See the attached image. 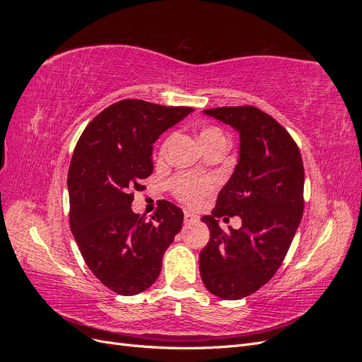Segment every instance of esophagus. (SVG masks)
Instances as JSON below:
<instances>
[{
	"label": "esophagus",
	"mask_w": 362,
	"mask_h": 362,
	"mask_svg": "<svg viewBox=\"0 0 362 362\" xmlns=\"http://www.w3.org/2000/svg\"><path fill=\"white\" fill-rule=\"evenodd\" d=\"M184 222H185V223H194V222H198V216H194V214L190 213V211H185V213H184Z\"/></svg>",
	"instance_id": "obj_1"
}]
</instances>
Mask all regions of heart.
<instances>
[{
    "label": "heart",
    "instance_id": "1",
    "mask_svg": "<svg viewBox=\"0 0 362 362\" xmlns=\"http://www.w3.org/2000/svg\"><path fill=\"white\" fill-rule=\"evenodd\" d=\"M216 139H225V136L221 129L214 128V127L202 129L199 134V140L202 145L208 144V141H211V140H216ZM166 146H168V144L163 145L161 156L166 152ZM173 187L182 201L193 204L198 201L202 194H205L213 187V181L208 178H194V177H190V175H181V177L175 180Z\"/></svg>",
    "mask_w": 362,
    "mask_h": 362
}]
</instances>
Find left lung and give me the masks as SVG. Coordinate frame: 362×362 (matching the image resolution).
<instances>
[{
  "instance_id": "1",
  "label": "left lung",
  "mask_w": 362,
  "mask_h": 362,
  "mask_svg": "<svg viewBox=\"0 0 362 362\" xmlns=\"http://www.w3.org/2000/svg\"><path fill=\"white\" fill-rule=\"evenodd\" d=\"M202 113L234 128L240 137L237 166L217 196V208L201 218L210 229V242L199 254L206 290L235 300L270 281L287 255L303 213V163L287 131L255 107ZM222 215H238L243 228L223 233L215 218Z\"/></svg>"
}]
</instances>
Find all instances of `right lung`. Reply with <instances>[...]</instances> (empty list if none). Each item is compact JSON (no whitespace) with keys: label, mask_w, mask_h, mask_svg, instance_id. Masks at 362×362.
Returning a JSON list of instances; mask_svg holds the SVG:
<instances>
[{"label":"right lung","mask_w":362,"mask_h":362,"mask_svg":"<svg viewBox=\"0 0 362 362\" xmlns=\"http://www.w3.org/2000/svg\"><path fill=\"white\" fill-rule=\"evenodd\" d=\"M193 112L124 100L98 115L75 146L68 173L71 231L87 267L105 287L134 296L161 272L184 213L160 201L151 221L131 210L133 192L154 170L152 145Z\"/></svg>","instance_id":"add662e5"}]
</instances>
